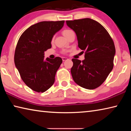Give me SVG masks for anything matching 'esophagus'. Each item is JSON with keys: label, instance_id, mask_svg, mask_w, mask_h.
Here are the masks:
<instances>
[{"label": "esophagus", "instance_id": "obj_1", "mask_svg": "<svg viewBox=\"0 0 131 131\" xmlns=\"http://www.w3.org/2000/svg\"><path fill=\"white\" fill-rule=\"evenodd\" d=\"M62 61H66V60H68V58H66V57H62Z\"/></svg>", "mask_w": 131, "mask_h": 131}]
</instances>
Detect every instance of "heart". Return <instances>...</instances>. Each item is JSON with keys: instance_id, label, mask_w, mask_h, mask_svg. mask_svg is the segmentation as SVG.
<instances>
[{"instance_id": "heart-1", "label": "heart", "mask_w": 131, "mask_h": 131, "mask_svg": "<svg viewBox=\"0 0 131 131\" xmlns=\"http://www.w3.org/2000/svg\"><path fill=\"white\" fill-rule=\"evenodd\" d=\"M70 31H71V30H69V29H65V30H63V32H62V34H63V36H65V35H66V34H68V33L70 32Z\"/></svg>"}]
</instances>
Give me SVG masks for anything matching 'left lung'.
Segmentation results:
<instances>
[{"instance_id": "1", "label": "left lung", "mask_w": 131, "mask_h": 131, "mask_svg": "<svg viewBox=\"0 0 131 131\" xmlns=\"http://www.w3.org/2000/svg\"><path fill=\"white\" fill-rule=\"evenodd\" d=\"M76 33L78 46L85 51V59H72L71 74L80 87L93 90L99 87L113 68L116 49L107 31L98 22L90 18L66 21Z\"/></svg>"}]
</instances>
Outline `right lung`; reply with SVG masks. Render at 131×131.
Wrapping results in <instances>:
<instances>
[{"label": "right lung", "mask_w": 131, "mask_h": 131, "mask_svg": "<svg viewBox=\"0 0 131 131\" xmlns=\"http://www.w3.org/2000/svg\"><path fill=\"white\" fill-rule=\"evenodd\" d=\"M65 21H42L24 31L18 41L14 54L15 67L23 81L30 89L44 92L54 83L60 57L47 58L44 51L51 47L52 39L63 26Z\"/></svg>", "instance_id": "1"}]
</instances>
